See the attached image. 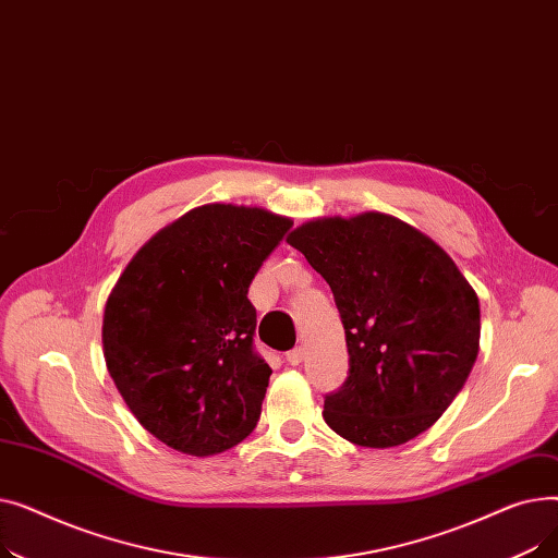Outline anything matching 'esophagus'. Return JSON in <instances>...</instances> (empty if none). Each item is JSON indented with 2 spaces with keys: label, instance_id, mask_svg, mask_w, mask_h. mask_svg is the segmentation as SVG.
<instances>
[{
  "label": "esophagus",
  "instance_id": "34e87169",
  "mask_svg": "<svg viewBox=\"0 0 558 558\" xmlns=\"http://www.w3.org/2000/svg\"><path fill=\"white\" fill-rule=\"evenodd\" d=\"M303 357H305V348H303V345H296L294 350H289L284 360H287L291 366H299V364L303 362Z\"/></svg>",
  "mask_w": 558,
  "mask_h": 558
}]
</instances>
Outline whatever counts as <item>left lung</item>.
I'll use <instances>...</instances> for the list:
<instances>
[{"instance_id": "left-lung-1", "label": "left lung", "mask_w": 558, "mask_h": 558, "mask_svg": "<svg viewBox=\"0 0 558 558\" xmlns=\"http://www.w3.org/2000/svg\"><path fill=\"white\" fill-rule=\"evenodd\" d=\"M287 242L330 284L348 345L324 418L345 441L393 448L432 427L480 353V301L452 257L391 215L299 226Z\"/></svg>"}]
</instances>
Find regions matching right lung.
I'll return each instance as SVG.
<instances>
[{
    "label": "right lung",
    "instance_id": "1",
    "mask_svg": "<svg viewBox=\"0 0 558 558\" xmlns=\"http://www.w3.org/2000/svg\"><path fill=\"white\" fill-rule=\"evenodd\" d=\"M289 228L262 208L201 205L156 232L110 291L108 373L165 446L210 457L255 429L271 368L253 348L248 287Z\"/></svg>",
    "mask_w": 558,
    "mask_h": 558
}]
</instances>
